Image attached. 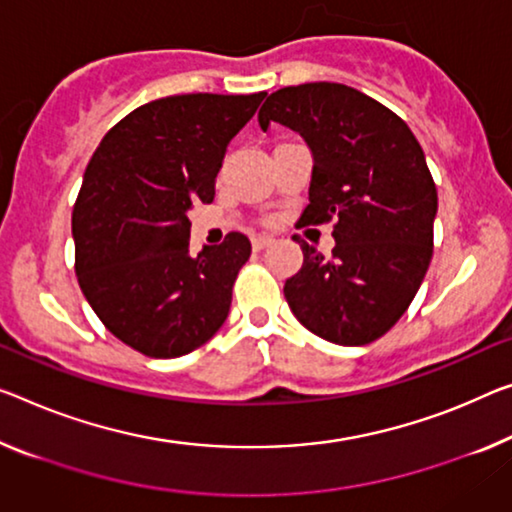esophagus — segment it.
I'll list each match as a JSON object with an SVG mask.
<instances>
[{
    "mask_svg": "<svg viewBox=\"0 0 512 512\" xmlns=\"http://www.w3.org/2000/svg\"><path fill=\"white\" fill-rule=\"evenodd\" d=\"M272 242H274V240L270 238V235H256V238L251 240V245H254L256 251H261V249H265V247H270Z\"/></svg>",
    "mask_w": 512,
    "mask_h": 512,
    "instance_id": "34e87169",
    "label": "esophagus"
}]
</instances>
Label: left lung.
Here are the masks:
<instances>
[{
	"mask_svg": "<svg viewBox=\"0 0 512 512\" xmlns=\"http://www.w3.org/2000/svg\"><path fill=\"white\" fill-rule=\"evenodd\" d=\"M313 155L300 226L334 222L332 256L300 242L304 263L283 286L290 311L325 341L366 345L412 304L432 258L437 187L407 123L352 86L311 82L274 91L258 112Z\"/></svg>",
	"mask_w": 512,
	"mask_h": 512,
	"instance_id": "left-lung-1",
	"label": "left lung"
}]
</instances>
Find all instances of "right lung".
<instances>
[{
	"mask_svg": "<svg viewBox=\"0 0 512 512\" xmlns=\"http://www.w3.org/2000/svg\"><path fill=\"white\" fill-rule=\"evenodd\" d=\"M265 96L146 102L102 137L84 171L73 208L77 281L102 325L141 355H187L229 316L251 242L229 233L192 256L187 212L215 199L226 146Z\"/></svg>",
	"mask_w": 512,
	"mask_h": 512,
	"instance_id": "add662e5",
	"label": "right lung"
}]
</instances>
